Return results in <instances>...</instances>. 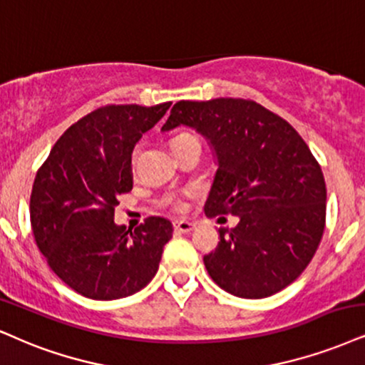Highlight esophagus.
Segmentation results:
<instances>
[{
  "label": "esophagus",
  "mask_w": 365,
  "mask_h": 365,
  "mask_svg": "<svg viewBox=\"0 0 365 365\" xmlns=\"http://www.w3.org/2000/svg\"><path fill=\"white\" fill-rule=\"evenodd\" d=\"M174 228L181 233H190L195 228V223L187 222V220H179V222H174Z\"/></svg>",
  "instance_id": "obj_1"
}]
</instances>
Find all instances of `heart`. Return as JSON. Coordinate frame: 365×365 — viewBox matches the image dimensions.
<instances>
[{"mask_svg":"<svg viewBox=\"0 0 365 365\" xmlns=\"http://www.w3.org/2000/svg\"><path fill=\"white\" fill-rule=\"evenodd\" d=\"M184 138H191V135H186V133H184V135H178V137H175L174 140H173V145H174V143L184 140Z\"/></svg>","mask_w":365,"mask_h":365,"instance_id":"b5f03b06","label":"heart"}]
</instances>
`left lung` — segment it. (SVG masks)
Segmentation results:
<instances>
[{
    "label": "left lung",
    "instance_id": "8db88e82",
    "mask_svg": "<svg viewBox=\"0 0 365 365\" xmlns=\"http://www.w3.org/2000/svg\"><path fill=\"white\" fill-rule=\"evenodd\" d=\"M195 128L217 157L206 217L235 215L220 228L206 271L238 298L284 289L307 269L325 230L327 186L320 164L299 133L267 108L240 98L179 101L162 132Z\"/></svg>",
    "mask_w": 365,
    "mask_h": 365
}]
</instances>
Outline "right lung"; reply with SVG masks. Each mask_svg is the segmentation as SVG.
Here are the masks:
<instances>
[{"label": "right lung", "mask_w": 365, "mask_h": 365, "mask_svg": "<svg viewBox=\"0 0 365 365\" xmlns=\"http://www.w3.org/2000/svg\"><path fill=\"white\" fill-rule=\"evenodd\" d=\"M169 106L98 108L66 130L35 175V242L57 277L86 298L111 301L140 291L173 238V223L160 217L133 232L113 222L118 196L133 186V148Z\"/></svg>", "instance_id": "add662e5"}]
</instances>
